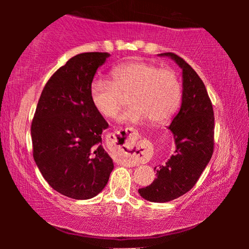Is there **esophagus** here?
Segmentation results:
<instances>
[{"instance_id":"obj_1","label":"esophagus","mask_w":249,"mask_h":249,"mask_svg":"<svg viewBox=\"0 0 249 249\" xmlns=\"http://www.w3.org/2000/svg\"><path fill=\"white\" fill-rule=\"evenodd\" d=\"M113 136V142H112V145L121 153L122 155H135L136 152L138 151L139 145H138V134L135 129L132 128H127L122 129L121 131H117ZM124 163L129 166H135L136 162L128 161V160H124Z\"/></svg>"}]
</instances>
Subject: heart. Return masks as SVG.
Returning a JSON list of instances; mask_svg holds the SVG:
<instances>
[{
  "mask_svg": "<svg viewBox=\"0 0 249 249\" xmlns=\"http://www.w3.org/2000/svg\"><path fill=\"white\" fill-rule=\"evenodd\" d=\"M111 80L95 78L89 85V98L102 117L112 119L127 103L130 107L120 117L121 122L145 120L153 125L168 122L181 101L178 73L145 61H127L113 67Z\"/></svg>",
  "mask_w": 249,
  "mask_h": 249,
  "instance_id": "heart-1",
  "label": "heart"
}]
</instances>
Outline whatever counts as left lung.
<instances>
[{
  "label": "left lung",
  "mask_w": 249,
  "mask_h": 249,
  "mask_svg": "<svg viewBox=\"0 0 249 249\" xmlns=\"http://www.w3.org/2000/svg\"><path fill=\"white\" fill-rule=\"evenodd\" d=\"M182 69V102L169 129L176 151L164 165L156 170V179L138 193L149 202L165 203L188 193L209 164L214 149L212 102L196 71L175 53H162Z\"/></svg>",
  "instance_id": "obj_1"
}]
</instances>
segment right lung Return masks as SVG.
Instances as JSON below:
<instances>
[{"instance_id": "1", "label": "right lung", "mask_w": 249, "mask_h": 249, "mask_svg": "<svg viewBox=\"0 0 249 249\" xmlns=\"http://www.w3.org/2000/svg\"><path fill=\"white\" fill-rule=\"evenodd\" d=\"M110 54L71 57L47 81L32 122L33 155L40 173L57 193L89 199L107 186L113 162L102 146L108 127L89 98V85Z\"/></svg>"}]
</instances>
